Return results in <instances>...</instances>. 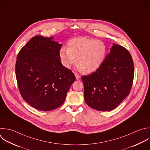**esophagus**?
Masks as SVG:
<instances>
[{
  "label": "esophagus",
  "instance_id": "esophagus-1",
  "mask_svg": "<svg viewBox=\"0 0 150 150\" xmlns=\"http://www.w3.org/2000/svg\"><path fill=\"white\" fill-rule=\"evenodd\" d=\"M75 74V76H76V79L78 80H79L80 79V75H79L78 73H74Z\"/></svg>",
  "mask_w": 150,
  "mask_h": 150
}]
</instances>
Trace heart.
<instances>
[{"label":"heart","instance_id":"b5f03b06","mask_svg":"<svg viewBox=\"0 0 150 150\" xmlns=\"http://www.w3.org/2000/svg\"><path fill=\"white\" fill-rule=\"evenodd\" d=\"M107 53V46L103 42L79 37L70 40L67 47L60 49L59 57L66 68L70 69L76 62L79 69L84 73H91L102 65Z\"/></svg>","mask_w":150,"mask_h":150}]
</instances>
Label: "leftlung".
Masks as SVG:
<instances>
[{
	"label": "left lung",
	"mask_w": 150,
	"mask_h": 150,
	"mask_svg": "<svg viewBox=\"0 0 150 150\" xmlns=\"http://www.w3.org/2000/svg\"><path fill=\"white\" fill-rule=\"evenodd\" d=\"M134 74L130 53L114 43L102 65L96 71L81 77L86 103L96 110H114L129 94Z\"/></svg>",
	"instance_id": "left-lung-1"
}]
</instances>
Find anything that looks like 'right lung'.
Instances as JSON below:
<instances>
[{
  "label": "right lung",
  "instance_id": "right-lung-1",
  "mask_svg": "<svg viewBox=\"0 0 150 150\" xmlns=\"http://www.w3.org/2000/svg\"><path fill=\"white\" fill-rule=\"evenodd\" d=\"M53 39L32 38L19 52L15 66L22 98L32 107L45 111L63 104L76 80L72 71L61 63L59 51L62 45Z\"/></svg>",
  "mask_w": 150,
  "mask_h": 150
}]
</instances>
